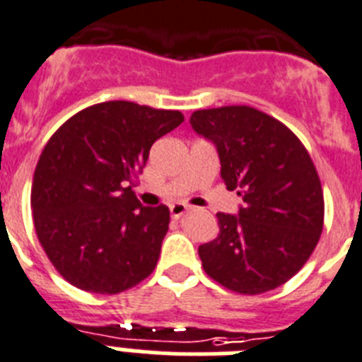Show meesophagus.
I'll list each match as a JSON object with an SVG mask.
<instances>
[{
	"label": "esophagus",
	"instance_id": "1",
	"mask_svg": "<svg viewBox=\"0 0 362 362\" xmlns=\"http://www.w3.org/2000/svg\"><path fill=\"white\" fill-rule=\"evenodd\" d=\"M189 211V207L185 204H173L171 207H169V213H171V218H175V220H178V218L184 216L185 213Z\"/></svg>",
	"mask_w": 362,
	"mask_h": 362
}]
</instances>
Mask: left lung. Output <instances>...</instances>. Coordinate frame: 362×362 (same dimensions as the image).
I'll list each match as a JSON object with an SVG mask.
<instances>
[{
	"instance_id": "obj_1",
	"label": "left lung",
	"mask_w": 362,
	"mask_h": 362,
	"mask_svg": "<svg viewBox=\"0 0 362 362\" xmlns=\"http://www.w3.org/2000/svg\"><path fill=\"white\" fill-rule=\"evenodd\" d=\"M194 132L216 144L221 178L243 198L218 213L220 233L198 247L205 274L238 294L274 291L298 274L325 223L317 169L298 136L252 106L197 110Z\"/></svg>"
}]
</instances>
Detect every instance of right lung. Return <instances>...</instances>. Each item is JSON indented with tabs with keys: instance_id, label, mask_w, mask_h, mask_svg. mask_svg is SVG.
<instances>
[{
	"instance_id": "1",
	"label": "right lung",
	"mask_w": 362,
	"mask_h": 362,
	"mask_svg": "<svg viewBox=\"0 0 362 362\" xmlns=\"http://www.w3.org/2000/svg\"><path fill=\"white\" fill-rule=\"evenodd\" d=\"M178 110L108 100L81 110L45 146L32 182L37 240L74 286L119 294L151 274L169 229L165 205L142 207L133 185Z\"/></svg>"
}]
</instances>
